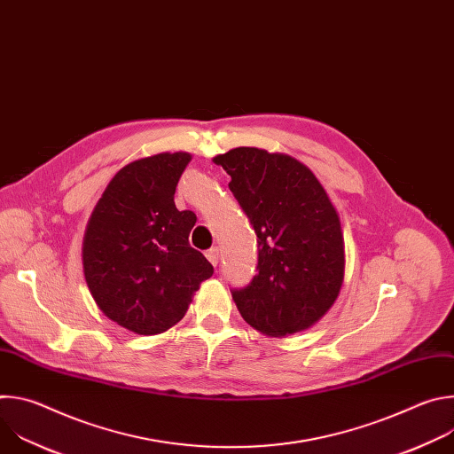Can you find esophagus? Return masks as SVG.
<instances>
[{
	"mask_svg": "<svg viewBox=\"0 0 454 454\" xmlns=\"http://www.w3.org/2000/svg\"><path fill=\"white\" fill-rule=\"evenodd\" d=\"M207 258H208V262H210L212 266H217V264H219V249H217V247H210V249L207 251Z\"/></svg>",
	"mask_w": 454,
	"mask_h": 454,
	"instance_id": "1",
	"label": "esophagus"
}]
</instances>
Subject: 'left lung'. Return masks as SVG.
Returning <instances> with one entry per match:
<instances>
[{
	"instance_id": "1",
	"label": "left lung",
	"mask_w": 454,
	"mask_h": 454,
	"mask_svg": "<svg viewBox=\"0 0 454 454\" xmlns=\"http://www.w3.org/2000/svg\"><path fill=\"white\" fill-rule=\"evenodd\" d=\"M214 163L230 174L228 186L256 233V275L231 291L240 316L271 338L312 327L345 277V240L329 193L289 154L237 147Z\"/></svg>"
}]
</instances>
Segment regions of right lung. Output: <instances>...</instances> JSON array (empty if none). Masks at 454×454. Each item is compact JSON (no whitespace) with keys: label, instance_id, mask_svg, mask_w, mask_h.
Wrapping results in <instances>:
<instances>
[{"label":"right lung","instance_id":"add662e5","mask_svg":"<svg viewBox=\"0 0 454 454\" xmlns=\"http://www.w3.org/2000/svg\"><path fill=\"white\" fill-rule=\"evenodd\" d=\"M188 153H160L120 168L84 233L82 266L98 309L140 336L161 334L184 316L193 293L214 275L188 244L198 217L174 203Z\"/></svg>","mask_w":454,"mask_h":454}]
</instances>
